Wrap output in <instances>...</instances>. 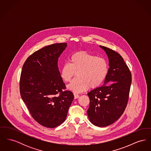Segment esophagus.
Segmentation results:
<instances>
[{
	"mask_svg": "<svg viewBox=\"0 0 151 151\" xmlns=\"http://www.w3.org/2000/svg\"><path fill=\"white\" fill-rule=\"evenodd\" d=\"M73 95H74V98H75V99H78V98L79 97V94H78L74 93H73Z\"/></svg>",
	"mask_w": 151,
	"mask_h": 151,
	"instance_id": "esophagus-1",
	"label": "esophagus"
}]
</instances>
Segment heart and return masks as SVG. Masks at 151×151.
<instances>
[{
  "label": "heart",
  "instance_id": "obj_1",
  "mask_svg": "<svg viewBox=\"0 0 151 151\" xmlns=\"http://www.w3.org/2000/svg\"><path fill=\"white\" fill-rule=\"evenodd\" d=\"M109 72L107 60L102 57L81 51L73 53L69 62L62 65L60 70L61 79L67 83L76 72L77 78L67 86L69 90L75 93L86 91L89 87L96 88L103 83Z\"/></svg>",
  "mask_w": 151,
  "mask_h": 151
}]
</instances>
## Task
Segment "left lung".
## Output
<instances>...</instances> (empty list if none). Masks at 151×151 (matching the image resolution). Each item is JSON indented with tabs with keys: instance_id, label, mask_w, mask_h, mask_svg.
<instances>
[{
	"instance_id": "obj_1",
	"label": "left lung",
	"mask_w": 151,
	"mask_h": 151,
	"mask_svg": "<svg viewBox=\"0 0 151 151\" xmlns=\"http://www.w3.org/2000/svg\"><path fill=\"white\" fill-rule=\"evenodd\" d=\"M100 47L108 56L109 72L104 85L88 93L90 104L87 114L92 124L104 127L114 123L123 114L129 100L132 78L120 54L106 47Z\"/></svg>"
}]
</instances>
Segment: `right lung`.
<instances>
[{
	"instance_id": "right-lung-1",
	"label": "right lung",
	"mask_w": 151,
	"mask_h": 151,
	"mask_svg": "<svg viewBox=\"0 0 151 151\" xmlns=\"http://www.w3.org/2000/svg\"><path fill=\"white\" fill-rule=\"evenodd\" d=\"M67 43L45 46L27 58L20 81L22 99L32 117L42 126L54 128L64 122L74 99L65 89L58 69V58Z\"/></svg>"
}]
</instances>
